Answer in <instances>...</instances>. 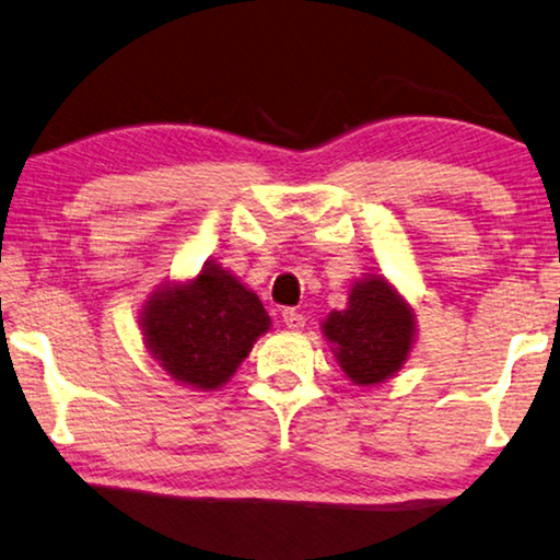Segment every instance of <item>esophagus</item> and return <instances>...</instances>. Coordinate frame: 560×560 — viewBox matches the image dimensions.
I'll return each instance as SVG.
<instances>
[{
	"label": "esophagus",
	"mask_w": 560,
	"mask_h": 560,
	"mask_svg": "<svg viewBox=\"0 0 560 560\" xmlns=\"http://www.w3.org/2000/svg\"><path fill=\"white\" fill-rule=\"evenodd\" d=\"M281 318H283V324H287L289 328H304V324H306L304 314H299L296 308H283Z\"/></svg>",
	"instance_id": "34e87169"
}]
</instances>
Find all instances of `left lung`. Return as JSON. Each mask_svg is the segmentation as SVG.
I'll return each instance as SVG.
<instances>
[{"label": "left lung", "mask_w": 560, "mask_h": 560, "mask_svg": "<svg viewBox=\"0 0 560 560\" xmlns=\"http://www.w3.org/2000/svg\"><path fill=\"white\" fill-rule=\"evenodd\" d=\"M413 334V308L381 277L353 283L349 306L331 312L324 322L336 361L359 386L392 378L411 353Z\"/></svg>", "instance_id": "1"}]
</instances>
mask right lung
Returning <instances> with one entry per match:
<instances>
[{
    "instance_id": "add662e5",
    "label": "right lung",
    "mask_w": 560,
    "mask_h": 560,
    "mask_svg": "<svg viewBox=\"0 0 560 560\" xmlns=\"http://www.w3.org/2000/svg\"><path fill=\"white\" fill-rule=\"evenodd\" d=\"M269 326L259 296L219 264H203L186 283H166L141 312L149 353L168 376L199 392L224 386Z\"/></svg>"
}]
</instances>
